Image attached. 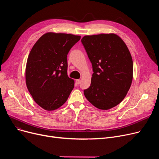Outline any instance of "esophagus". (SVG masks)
I'll use <instances>...</instances> for the list:
<instances>
[{"instance_id": "34e87169", "label": "esophagus", "mask_w": 159, "mask_h": 159, "mask_svg": "<svg viewBox=\"0 0 159 159\" xmlns=\"http://www.w3.org/2000/svg\"><path fill=\"white\" fill-rule=\"evenodd\" d=\"M80 82H81V80H79V79H77V80H75V83H76L77 84H79L80 83Z\"/></svg>"}]
</instances>
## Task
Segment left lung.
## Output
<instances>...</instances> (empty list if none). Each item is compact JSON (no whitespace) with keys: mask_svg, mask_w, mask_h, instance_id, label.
Instances as JSON below:
<instances>
[{"mask_svg":"<svg viewBox=\"0 0 159 159\" xmlns=\"http://www.w3.org/2000/svg\"><path fill=\"white\" fill-rule=\"evenodd\" d=\"M81 42L93 71L90 86L84 94L98 109H111L122 101L130 88L133 73L130 52L114 33L86 35Z\"/></svg>","mask_w":159,"mask_h":159,"instance_id":"1","label":"left lung"}]
</instances>
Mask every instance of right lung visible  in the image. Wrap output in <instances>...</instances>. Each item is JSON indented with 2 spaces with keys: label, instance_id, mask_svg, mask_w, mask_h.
Here are the masks:
<instances>
[{
  "label": "right lung",
  "instance_id": "add662e5",
  "mask_svg": "<svg viewBox=\"0 0 159 159\" xmlns=\"http://www.w3.org/2000/svg\"><path fill=\"white\" fill-rule=\"evenodd\" d=\"M80 36L48 32L33 46L26 67V83L35 102L47 111L62 106L75 82L68 76V55Z\"/></svg>",
  "mask_w": 159,
  "mask_h": 159
}]
</instances>
